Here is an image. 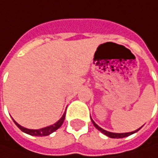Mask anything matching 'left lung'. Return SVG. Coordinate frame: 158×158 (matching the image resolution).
Here are the masks:
<instances>
[{
    "mask_svg": "<svg viewBox=\"0 0 158 158\" xmlns=\"http://www.w3.org/2000/svg\"><path fill=\"white\" fill-rule=\"evenodd\" d=\"M92 120V123L95 126V127L98 129V130H99L101 133H103L104 135H106L108 137H110V138H123V137H127L128 136V135H133V134H135V133H136L137 131L140 130V128L139 129H137L135 131H133V132H129V133H121V134H118V133H112V132H108V131L105 130V129H103V128H101L100 127H98V125L95 123L94 121H93V119H91Z\"/></svg>",
    "mask_w": 158,
    "mask_h": 158,
    "instance_id": "8db88e82",
    "label": "left lung"
}]
</instances>
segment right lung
<instances>
[{
	"label": "right lung",
	"mask_w": 158,
	"mask_h": 158,
	"mask_svg": "<svg viewBox=\"0 0 158 158\" xmlns=\"http://www.w3.org/2000/svg\"><path fill=\"white\" fill-rule=\"evenodd\" d=\"M65 116H66V112H64L62 117L60 118L56 123H54L53 125H51V126H48V127H46L44 128H40V129H28V128H25V127L20 126L17 122H15L14 119L13 120H14L15 124L18 127L19 129H21V131L26 133V134L30 135H34V136H46V135H51L52 133H53L54 131H56L58 128H60L61 127V125L63 124L64 119H65Z\"/></svg>",
	"instance_id": "1"
}]
</instances>
